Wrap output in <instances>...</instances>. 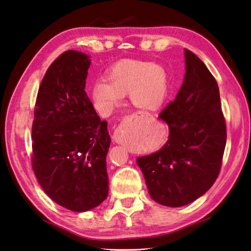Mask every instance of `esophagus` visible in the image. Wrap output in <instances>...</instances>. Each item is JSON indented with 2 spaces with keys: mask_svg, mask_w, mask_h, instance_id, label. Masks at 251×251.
Instances as JSON below:
<instances>
[{
  "mask_svg": "<svg viewBox=\"0 0 251 251\" xmlns=\"http://www.w3.org/2000/svg\"><path fill=\"white\" fill-rule=\"evenodd\" d=\"M113 139H114V141H115L116 144H121V145H124L125 144V137H124V135H123L122 125L118 126L117 128L114 130Z\"/></svg>",
  "mask_w": 251,
  "mask_h": 251,
  "instance_id": "1",
  "label": "esophagus"
}]
</instances>
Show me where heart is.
Listing matches in <instances>:
<instances>
[{
	"instance_id": "1",
	"label": "heart",
	"mask_w": 251,
	"mask_h": 251,
	"mask_svg": "<svg viewBox=\"0 0 251 251\" xmlns=\"http://www.w3.org/2000/svg\"><path fill=\"white\" fill-rule=\"evenodd\" d=\"M129 93L131 105L143 114L158 111L169 94V75L151 61L124 59L110 68L107 80L97 81L91 97L97 111L108 116Z\"/></svg>"
}]
</instances>
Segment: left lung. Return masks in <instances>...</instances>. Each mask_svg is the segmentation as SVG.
<instances>
[{"mask_svg": "<svg viewBox=\"0 0 251 251\" xmlns=\"http://www.w3.org/2000/svg\"><path fill=\"white\" fill-rule=\"evenodd\" d=\"M185 75L175 101L159 117L169 138L157 152L137 158L150 197L170 207L206 193L221 171L226 124L215 78L197 54L184 49Z\"/></svg>", "mask_w": 251, "mask_h": 251, "instance_id": "obj_1", "label": "left lung"}]
</instances>
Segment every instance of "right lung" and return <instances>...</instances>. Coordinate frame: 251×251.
Returning a JSON list of instances; mask_svg holds the SVG:
<instances>
[{
    "instance_id": "obj_1",
    "label": "right lung",
    "mask_w": 251,
    "mask_h": 251,
    "mask_svg": "<svg viewBox=\"0 0 251 251\" xmlns=\"http://www.w3.org/2000/svg\"><path fill=\"white\" fill-rule=\"evenodd\" d=\"M90 57L68 50L40 83L34 112L31 165L48 197L74 212L97 207L108 194L111 137L86 95Z\"/></svg>"
}]
</instances>
